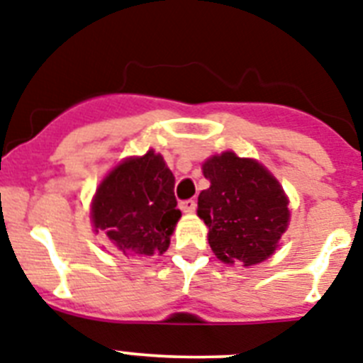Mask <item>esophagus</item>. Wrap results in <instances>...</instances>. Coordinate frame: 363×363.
<instances>
[{
  "label": "esophagus",
  "instance_id": "obj_1",
  "mask_svg": "<svg viewBox=\"0 0 363 363\" xmlns=\"http://www.w3.org/2000/svg\"><path fill=\"white\" fill-rule=\"evenodd\" d=\"M179 207H182V211L185 213H194V209H196V202H194L193 198H189V200H184V202L179 203Z\"/></svg>",
  "mask_w": 363,
  "mask_h": 363
}]
</instances>
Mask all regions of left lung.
I'll return each mask as SVG.
<instances>
[{
  "instance_id": "obj_1",
  "label": "left lung",
  "mask_w": 363,
  "mask_h": 363,
  "mask_svg": "<svg viewBox=\"0 0 363 363\" xmlns=\"http://www.w3.org/2000/svg\"><path fill=\"white\" fill-rule=\"evenodd\" d=\"M211 182L198 196V216L209 228V246L220 261L252 266L275 252L290 218L277 179L253 160L224 152L203 163Z\"/></svg>"
}]
</instances>
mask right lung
<instances>
[{"mask_svg":"<svg viewBox=\"0 0 363 363\" xmlns=\"http://www.w3.org/2000/svg\"><path fill=\"white\" fill-rule=\"evenodd\" d=\"M176 203L174 176L160 154L148 150L102 182L91 206L93 225L125 255H161L182 216Z\"/></svg>","mask_w":363,"mask_h":363,"instance_id":"obj_1","label":"right lung"}]
</instances>
